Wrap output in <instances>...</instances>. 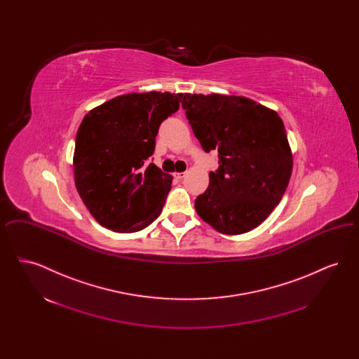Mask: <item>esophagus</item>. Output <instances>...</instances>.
<instances>
[{
	"label": "esophagus",
	"mask_w": 359,
	"mask_h": 359,
	"mask_svg": "<svg viewBox=\"0 0 359 359\" xmlns=\"http://www.w3.org/2000/svg\"><path fill=\"white\" fill-rule=\"evenodd\" d=\"M184 175H186L184 172H175V173H173V177H175L176 180H180V179L184 177Z\"/></svg>",
	"instance_id": "1"
}]
</instances>
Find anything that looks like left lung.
I'll use <instances>...</instances> for the list:
<instances>
[{
	"label": "left lung",
	"instance_id": "left-lung-1",
	"mask_svg": "<svg viewBox=\"0 0 359 359\" xmlns=\"http://www.w3.org/2000/svg\"><path fill=\"white\" fill-rule=\"evenodd\" d=\"M182 106L202 148L219 154V168L195 201L198 215L222 234L256 229L290 183L293 158L283 120L238 95L186 93Z\"/></svg>",
	"mask_w": 359,
	"mask_h": 359
}]
</instances>
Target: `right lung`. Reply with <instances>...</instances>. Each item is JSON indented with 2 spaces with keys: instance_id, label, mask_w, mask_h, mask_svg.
I'll use <instances>...</instances> for the list:
<instances>
[{
  "instance_id": "right-lung-1",
  "label": "right lung",
  "mask_w": 359,
  "mask_h": 359,
  "mask_svg": "<svg viewBox=\"0 0 359 359\" xmlns=\"http://www.w3.org/2000/svg\"><path fill=\"white\" fill-rule=\"evenodd\" d=\"M182 98V93H130L86 114L72 160L75 187L103 227L135 233L161 214L172 176L145 160L160 123L179 110Z\"/></svg>"
}]
</instances>
